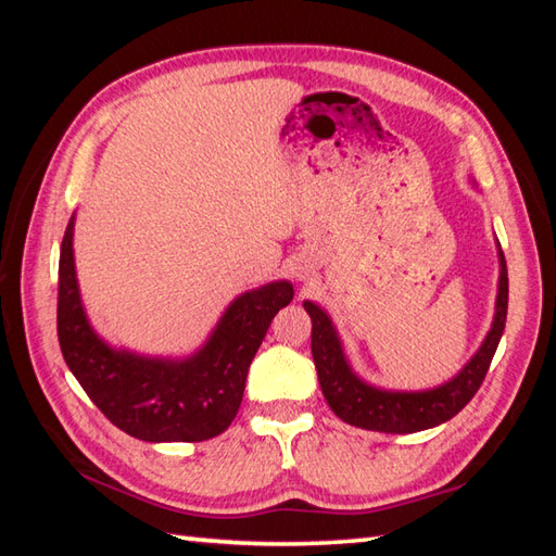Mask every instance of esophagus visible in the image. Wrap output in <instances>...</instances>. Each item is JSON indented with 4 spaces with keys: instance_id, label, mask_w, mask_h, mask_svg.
<instances>
[{
    "instance_id": "esophagus-1",
    "label": "esophagus",
    "mask_w": 556,
    "mask_h": 556,
    "mask_svg": "<svg viewBox=\"0 0 556 556\" xmlns=\"http://www.w3.org/2000/svg\"><path fill=\"white\" fill-rule=\"evenodd\" d=\"M311 277V269L308 267H301L299 269V279H308Z\"/></svg>"
}]
</instances>
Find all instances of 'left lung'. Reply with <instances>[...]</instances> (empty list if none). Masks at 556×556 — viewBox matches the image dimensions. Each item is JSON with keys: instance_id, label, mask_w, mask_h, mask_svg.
<instances>
[{"instance_id": "obj_1", "label": "left lung", "mask_w": 556, "mask_h": 556, "mask_svg": "<svg viewBox=\"0 0 556 556\" xmlns=\"http://www.w3.org/2000/svg\"><path fill=\"white\" fill-rule=\"evenodd\" d=\"M497 257V301H494V317L485 341H482L480 349L473 353V358H470L452 380H446L444 384L432 389H420V392H399V389H382L361 380L351 368L344 346H341L332 317H329L327 311L320 308L317 303L303 301V308L313 320L311 349L317 380H320L329 408L349 425L389 434L430 430L437 428V425L452 420L456 413L476 396L504 334L506 308H509V277H506V260L500 243Z\"/></svg>"}]
</instances>
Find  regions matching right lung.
I'll return each mask as SVG.
<instances>
[{"instance_id":"add662e5","label":"right lung","mask_w":556,"mask_h":556,"mask_svg":"<svg viewBox=\"0 0 556 556\" xmlns=\"http://www.w3.org/2000/svg\"><path fill=\"white\" fill-rule=\"evenodd\" d=\"M74 224L59 253L56 334L68 370L108 420L143 442H203L239 413L248 368L275 317L293 299L291 281H269L236 296L205 344L164 358L114 349L92 329L80 301Z\"/></svg>"}]
</instances>
